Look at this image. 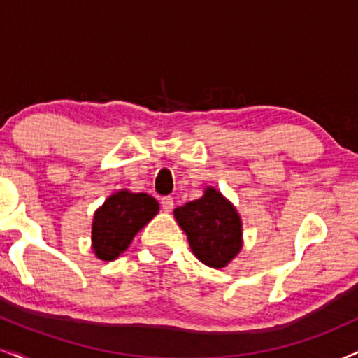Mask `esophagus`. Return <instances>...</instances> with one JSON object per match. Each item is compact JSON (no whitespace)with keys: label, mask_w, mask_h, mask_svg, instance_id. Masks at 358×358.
Returning <instances> with one entry per match:
<instances>
[{"label":"esophagus","mask_w":358,"mask_h":358,"mask_svg":"<svg viewBox=\"0 0 358 358\" xmlns=\"http://www.w3.org/2000/svg\"><path fill=\"white\" fill-rule=\"evenodd\" d=\"M173 199H171V196H163L162 199V208L165 212H171L173 210Z\"/></svg>","instance_id":"1"}]
</instances>
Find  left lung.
<instances>
[{"instance_id":"8db88e82","label":"left lung","mask_w":358,"mask_h":358,"mask_svg":"<svg viewBox=\"0 0 358 358\" xmlns=\"http://www.w3.org/2000/svg\"><path fill=\"white\" fill-rule=\"evenodd\" d=\"M173 215L187 234L192 252L208 268H227L241 252V215L217 188L207 187L200 199L176 207Z\"/></svg>"}]
</instances>
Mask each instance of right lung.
<instances>
[{
	"mask_svg": "<svg viewBox=\"0 0 358 358\" xmlns=\"http://www.w3.org/2000/svg\"><path fill=\"white\" fill-rule=\"evenodd\" d=\"M158 210L159 203L148 193H133L122 188L109 195L94 212L92 252L101 261L117 259Z\"/></svg>",
	"mask_w": 358,
	"mask_h": 358,
	"instance_id": "add662e5",
	"label": "right lung"
}]
</instances>
